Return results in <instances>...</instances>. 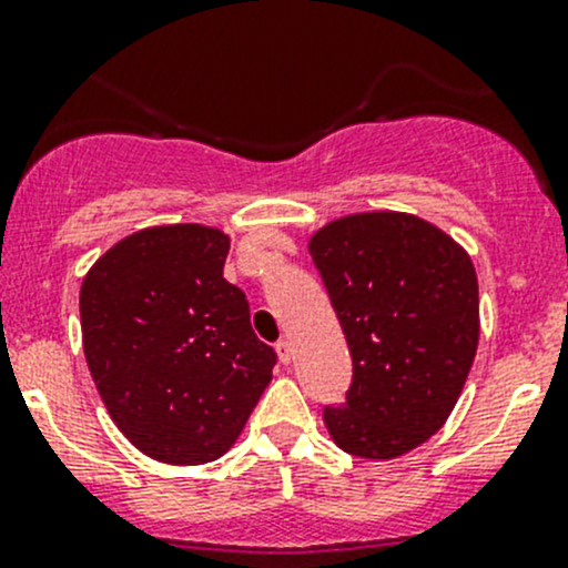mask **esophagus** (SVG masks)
<instances>
[{"mask_svg":"<svg viewBox=\"0 0 568 568\" xmlns=\"http://www.w3.org/2000/svg\"><path fill=\"white\" fill-rule=\"evenodd\" d=\"M277 357L283 365H291V359H294V343H291L288 337H283V341L277 343Z\"/></svg>","mask_w":568,"mask_h":568,"instance_id":"esophagus-1","label":"esophagus"}]
</instances>
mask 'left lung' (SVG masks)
<instances>
[{
    "label": "left lung",
    "instance_id": "1",
    "mask_svg": "<svg viewBox=\"0 0 568 568\" xmlns=\"http://www.w3.org/2000/svg\"><path fill=\"white\" fill-rule=\"evenodd\" d=\"M313 263L352 352V387L324 423L337 448L395 459L445 426L478 348L467 250L404 211H363L311 236Z\"/></svg>",
    "mask_w": 568,
    "mask_h": 568
}]
</instances>
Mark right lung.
I'll list each match as a JSON object with an SVG mask.
<instances>
[{
    "mask_svg": "<svg viewBox=\"0 0 568 568\" xmlns=\"http://www.w3.org/2000/svg\"><path fill=\"white\" fill-rule=\"evenodd\" d=\"M231 236L159 225L120 239L84 274L82 346L109 417L164 464L233 448L277 354L252 332L242 288L222 277Z\"/></svg>",
    "mask_w": 568,
    "mask_h": 568,
    "instance_id": "1",
    "label": "right lung"
}]
</instances>
